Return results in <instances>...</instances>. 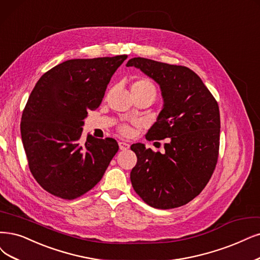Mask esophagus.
<instances>
[{"instance_id": "esophagus-1", "label": "esophagus", "mask_w": 260, "mask_h": 260, "mask_svg": "<svg viewBox=\"0 0 260 260\" xmlns=\"http://www.w3.org/2000/svg\"><path fill=\"white\" fill-rule=\"evenodd\" d=\"M119 147H120V150H122V151H125V150L129 149L131 145H129V143H127V142L120 141V142H119Z\"/></svg>"}]
</instances>
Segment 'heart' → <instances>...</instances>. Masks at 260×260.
Returning <instances> with one entry per match:
<instances>
[{"instance_id": "obj_1", "label": "heart", "mask_w": 260, "mask_h": 260, "mask_svg": "<svg viewBox=\"0 0 260 260\" xmlns=\"http://www.w3.org/2000/svg\"><path fill=\"white\" fill-rule=\"evenodd\" d=\"M132 92L133 94H138V93H145V94H154L156 93L155 86L149 79L141 78L135 81L132 85ZM120 131L124 135H128L131 133V127L126 124L121 125Z\"/></svg>"}]
</instances>
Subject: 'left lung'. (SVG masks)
<instances>
[{
  "instance_id": "obj_1",
  "label": "left lung",
  "mask_w": 260,
  "mask_h": 260,
  "mask_svg": "<svg viewBox=\"0 0 260 260\" xmlns=\"http://www.w3.org/2000/svg\"><path fill=\"white\" fill-rule=\"evenodd\" d=\"M134 66L159 84L164 106L147 133L148 140L168 138L165 152L135 143L137 164L132 185L140 198L156 209L184 206L205 188L215 169L220 119L218 105L200 77L188 67L145 57H133Z\"/></svg>"
}]
</instances>
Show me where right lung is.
Segmentation results:
<instances>
[{
	"label": "right lung",
	"instance_id": "1",
	"mask_svg": "<svg viewBox=\"0 0 260 260\" xmlns=\"http://www.w3.org/2000/svg\"><path fill=\"white\" fill-rule=\"evenodd\" d=\"M126 57L67 60L35 84L20 131L28 168L48 193L69 200L82 196L99 183L118 152L112 138H80L88 111L100 107L112 75Z\"/></svg>",
	"mask_w": 260,
	"mask_h": 260
}]
</instances>
